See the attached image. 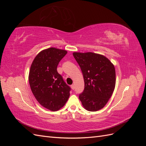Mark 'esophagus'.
Returning a JSON list of instances; mask_svg holds the SVG:
<instances>
[{
    "instance_id": "1",
    "label": "esophagus",
    "mask_w": 146,
    "mask_h": 146,
    "mask_svg": "<svg viewBox=\"0 0 146 146\" xmlns=\"http://www.w3.org/2000/svg\"><path fill=\"white\" fill-rule=\"evenodd\" d=\"M70 87H71V88H72V90H74V85H72L71 86H70Z\"/></svg>"
}]
</instances>
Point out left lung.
I'll return each instance as SVG.
<instances>
[{
  "label": "left lung",
  "instance_id": "left-lung-1",
  "mask_svg": "<svg viewBox=\"0 0 146 146\" xmlns=\"http://www.w3.org/2000/svg\"><path fill=\"white\" fill-rule=\"evenodd\" d=\"M83 74L85 89L79 95L83 107L97 111L107 104L114 90L116 71L107 57L93 52H74Z\"/></svg>",
  "mask_w": 146,
  "mask_h": 146
}]
</instances>
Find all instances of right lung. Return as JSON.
<instances>
[{
    "label": "right lung",
    "mask_w": 146,
    "mask_h": 146,
    "mask_svg": "<svg viewBox=\"0 0 146 146\" xmlns=\"http://www.w3.org/2000/svg\"><path fill=\"white\" fill-rule=\"evenodd\" d=\"M67 52L55 47L42 50L30 69L29 81L33 94L39 104L52 111L62 108L70 96V87L56 70Z\"/></svg>",
    "instance_id": "1"
}]
</instances>
